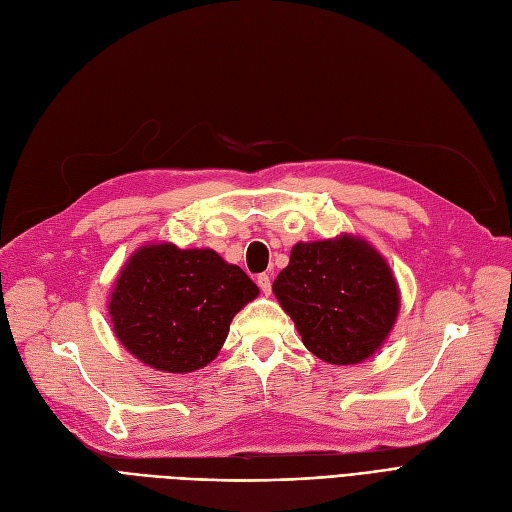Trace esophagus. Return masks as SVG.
<instances>
[{
    "label": "esophagus",
    "instance_id": "34e87169",
    "mask_svg": "<svg viewBox=\"0 0 512 512\" xmlns=\"http://www.w3.org/2000/svg\"><path fill=\"white\" fill-rule=\"evenodd\" d=\"M257 285H259V289L263 291V293H270L272 291V278H270V274H259L257 276Z\"/></svg>",
    "mask_w": 512,
    "mask_h": 512
}]
</instances>
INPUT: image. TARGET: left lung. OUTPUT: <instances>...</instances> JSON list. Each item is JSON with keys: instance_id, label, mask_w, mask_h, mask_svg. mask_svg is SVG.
Returning a JSON list of instances; mask_svg holds the SVG:
<instances>
[{"instance_id": "8db88e82", "label": "left lung", "mask_w": 512, "mask_h": 512, "mask_svg": "<svg viewBox=\"0 0 512 512\" xmlns=\"http://www.w3.org/2000/svg\"><path fill=\"white\" fill-rule=\"evenodd\" d=\"M272 291L306 349L327 364L370 357L398 317V287L385 259L351 236L293 246Z\"/></svg>"}]
</instances>
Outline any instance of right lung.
<instances>
[{
  "instance_id": "add662e5",
  "label": "right lung",
  "mask_w": 512,
  "mask_h": 512,
  "mask_svg": "<svg viewBox=\"0 0 512 512\" xmlns=\"http://www.w3.org/2000/svg\"><path fill=\"white\" fill-rule=\"evenodd\" d=\"M259 293L210 249L144 246L127 261L110 300L125 349L163 372H193L217 357L236 312Z\"/></svg>"
}]
</instances>
